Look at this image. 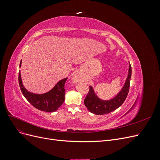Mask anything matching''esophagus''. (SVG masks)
<instances>
[{"label":"esophagus","instance_id":"1","mask_svg":"<svg viewBox=\"0 0 160 160\" xmlns=\"http://www.w3.org/2000/svg\"><path fill=\"white\" fill-rule=\"evenodd\" d=\"M80 79H81V77L79 75H75L73 78H72V81H73L74 83H77V82L80 81Z\"/></svg>","mask_w":160,"mask_h":160}]
</instances>
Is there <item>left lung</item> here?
<instances>
[{"instance_id":"1","label":"left lung","mask_w":160,"mask_h":160,"mask_svg":"<svg viewBox=\"0 0 160 160\" xmlns=\"http://www.w3.org/2000/svg\"><path fill=\"white\" fill-rule=\"evenodd\" d=\"M132 77V67L129 63L128 78L125 81L124 86L119 93L112 99L103 101L100 99L95 93L91 86L84 100V104L91 113L95 115H103L111 113L119 108L125 101L129 93L130 79Z\"/></svg>"}]
</instances>
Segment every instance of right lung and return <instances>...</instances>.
<instances>
[{
  "instance_id": "obj_1",
  "label": "right lung",
  "mask_w": 160,
  "mask_h": 160,
  "mask_svg": "<svg viewBox=\"0 0 160 160\" xmlns=\"http://www.w3.org/2000/svg\"><path fill=\"white\" fill-rule=\"evenodd\" d=\"M21 61L20 62V67ZM67 78L63 79L55 85L51 91L44 94H35L28 92L22 85L21 72H18V83L24 97L34 108L46 112H53L61 107L65 101V84Z\"/></svg>"
}]
</instances>
